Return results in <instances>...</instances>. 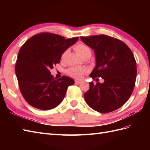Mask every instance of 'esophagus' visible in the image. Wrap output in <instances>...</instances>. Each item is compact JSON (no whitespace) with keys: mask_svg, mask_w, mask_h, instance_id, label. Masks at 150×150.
Masks as SVG:
<instances>
[{"mask_svg":"<svg viewBox=\"0 0 150 150\" xmlns=\"http://www.w3.org/2000/svg\"><path fill=\"white\" fill-rule=\"evenodd\" d=\"M81 82H82L81 81H75V83L76 84H81Z\"/></svg>","mask_w":150,"mask_h":150,"instance_id":"34e87169","label":"esophagus"}]
</instances>
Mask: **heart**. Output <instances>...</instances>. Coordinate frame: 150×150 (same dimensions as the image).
<instances>
[{
	"label": "heart",
	"mask_w": 150,
	"mask_h": 150,
	"mask_svg": "<svg viewBox=\"0 0 150 150\" xmlns=\"http://www.w3.org/2000/svg\"><path fill=\"white\" fill-rule=\"evenodd\" d=\"M75 50L80 55L82 58H85L87 57H91V50L88 46L85 45L84 44H79L75 46ZM66 51H64L61 55V59L63 60L64 59L65 55L66 54ZM87 72L86 69L81 68V67H71L68 68L66 71L67 75H68L70 77L73 78L80 79L82 77L84 74Z\"/></svg>",
	"instance_id": "heart-1"
}]
</instances>
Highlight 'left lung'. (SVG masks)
Here are the masks:
<instances>
[{"mask_svg":"<svg viewBox=\"0 0 150 150\" xmlns=\"http://www.w3.org/2000/svg\"><path fill=\"white\" fill-rule=\"evenodd\" d=\"M81 39L95 54L96 66L90 77L104 80L103 83H89L90 88L84 94L86 102L100 113L119 109L128 101L135 87L137 65L132 52L122 41L105 35Z\"/></svg>","mask_w":150,"mask_h":150,"instance_id":"obj_1","label":"left lung"}]
</instances>
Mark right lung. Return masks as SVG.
Instances as JSON below:
<instances>
[{
	"instance_id": "add662e5",
	"label": "right lung",
	"mask_w": 150,
	"mask_h": 150,
	"mask_svg": "<svg viewBox=\"0 0 150 150\" xmlns=\"http://www.w3.org/2000/svg\"><path fill=\"white\" fill-rule=\"evenodd\" d=\"M78 39L43 32L35 35L22 45L15 71L22 96L31 106L48 110L62 101L74 81L66 76L54 78L50 69L60 63L62 53Z\"/></svg>"
}]
</instances>
